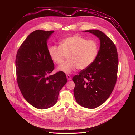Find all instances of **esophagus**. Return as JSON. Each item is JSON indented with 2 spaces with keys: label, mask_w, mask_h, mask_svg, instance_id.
I'll use <instances>...</instances> for the list:
<instances>
[{
  "label": "esophagus",
  "mask_w": 135,
  "mask_h": 135,
  "mask_svg": "<svg viewBox=\"0 0 135 135\" xmlns=\"http://www.w3.org/2000/svg\"><path fill=\"white\" fill-rule=\"evenodd\" d=\"M66 77H67V79L68 80L70 81V80H71V77H70V75H66Z\"/></svg>",
  "instance_id": "obj_1"
}]
</instances>
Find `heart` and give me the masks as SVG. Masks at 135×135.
I'll use <instances>...</instances> for the list:
<instances>
[{
    "label": "heart",
    "instance_id": "heart-1",
    "mask_svg": "<svg viewBox=\"0 0 135 135\" xmlns=\"http://www.w3.org/2000/svg\"><path fill=\"white\" fill-rule=\"evenodd\" d=\"M98 52L97 43L79 36L67 38L60 46L53 45L49 48L51 59L57 65L61 64L68 55V60L57 68V70L66 74L71 73L77 68L83 70L89 67L95 60Z\"/></svg>",
    "mask_w": 135,
    "mask_h": 135
}]
</instances>
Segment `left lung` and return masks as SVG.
Returning <instances> with one entry per match:
<instances>
[{
    "instance_id": "obj_1",
    "label": "left lung",
    "mask_w": 135,
    "mask_h": 135,
    "mask_svg": "<svg viewBox=\"0 0 135 135\" xmlns=\"http://www.w3.org/2000/svg\"><path fill=\"white\" fill-rule=\"evenodd\" d=\"M95 35L100 40L97 56L87 68L74 76V94L76 102L88 108L102 105L112 93L117 79L118 55L114 43L102 31H83Z\"/></svg>"
}]
</instances>
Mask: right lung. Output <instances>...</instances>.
<instances>
[{
  "label": "right lung",
  "mask_w": 135,
  "mask_h": 135,
  "mask_svg": "<svg viewBox=\"0 0 135 135\" xmlns=\"http://www.w3.org/2000/svg\"><path fill=\"white\" fill-rule=\"evenodd\" d=\"M54 31L37 30L28 36L17 51L15 67L18 86L25 99L36 108L54 105L67 83L62 71L48 76L54 69L47 42Z\"/></svg>",
  "instance_id": "1"
}]
</instances>
